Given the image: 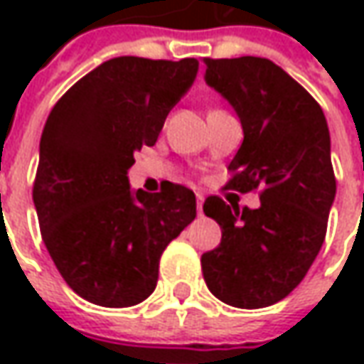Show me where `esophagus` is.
I'll return each mask as SVG.
<instances>
[{"label": "esophagus", "mask_w": 364, "mask_h": 364, "mask_svg": "<svg viewBox=\"0 0 364 364\" xmlns=\"http://www.w3.org/2000/svg\"><path fill=\"white\" fill-rule=\"evenodd\" d=\"M203 203H204L203 194H196V210H198V217L203 215Z\"/></svg>", "instance_id": "obj_1"}]
</instances>
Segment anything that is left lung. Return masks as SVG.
<instances>
[{
    "instance_id": "8db88e82",
    "label": "left lung",
    "mask_w": 364,
    "mask_h": 364,
    "mask_svg": "<svg viewBox=\"0 0 364 364\" xmlns=\"http://www.w3.org/2000/svg\"><path fill=\"white\" fill-rule=\"evenodd\" d=\"M206 82L237 111L243 144L225 188L259 190V208L204 200L220 245L204 253L203 275L218 300L245 310L284 300L304 279L326 237L336 180L330 132L314 97L284 68L257 56L204 58Z\"/></svg>"
}]
</instances>
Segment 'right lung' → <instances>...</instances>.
<instances>
[{
  "mask_svg": "<svg viewBox=\"0 0 364 364\" xmlns=\"http://www.w3.org/2000/svg\"><path fill=\"white\" fill-rule=\"evenodd\" d=\"M196 73V58H111L50 111L32 198L56 269L91 304L129 308L149 298L164 249L196 217L186 186L166 182L147 194L127 180L133 154L156 144Z\"/></svg>",
  "mask_w": 364,
  "mask_h": 364,
  "instance_id": "add662e5",
  "label": "right lung"
}]
</instances>
